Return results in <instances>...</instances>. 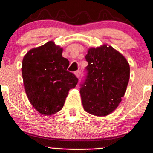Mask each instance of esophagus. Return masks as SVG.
<instances>
[{"label":"esophagus","mask_w":153,"mask_h":153,"mask_svg":"<svg viewBox=\"0 0 153 153\" xmlns=\"http://www.w3.org/2000/svg\"><path fill=\"white\" fill-rule=\"evenodd\" d=\"M75 75H76L77 78H80V74H81V72H80V71H77L75 73Z\"/></svg>","instance_id":"obj_1"}]
</instances>
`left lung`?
Instances as JSON below:
<instances>
[{"label":"left lung","mask_w":153,"mask_h":153,"mask_svg":"<svg viewBox=\"0 0 153 153\" xmlns=\"http://www.w3.org/2000/svg\"><path fill=\"white\" fill-rule=\"evenodd\" d=\"M87 75L80 94L84 110L96 117L114 111L124 97L130 68L125 57L111 46L103 45L88 50Z\"/></svg>","instance_id":"left-lung-1"}]
</instances>
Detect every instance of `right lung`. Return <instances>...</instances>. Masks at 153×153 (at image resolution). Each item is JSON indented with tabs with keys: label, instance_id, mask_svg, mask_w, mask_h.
<instances>
[{
	"label": "right lung",
	"instance_id": "add662e5",
	"mask_svg": "<svg viewBox=\"0 0 153 153\" xmlns=\"http://www.w3.org/2000/svg\"><path fill=\"white\" fill-rule=\"evenodd\" d=\"M62 48L50 41L24 55L22 77L31 104L39 113L52 115L64 106L68 92L78 79L67 71L69 61L62 56Z\"/></svg>",
	"mask_w": 153,
	"mask_h": 153
}]
</instances>
